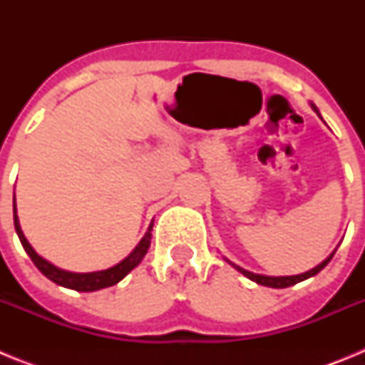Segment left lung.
<instances>
[{
	"label": "left lung",
	"instance_id": "8db88e82",
	"mask_svg": "<svg viewBox=\"0 0 365 365\" xmlns=\"http://www.w3.org/2000/svg\"><path fill=\"white\" fill-rule=\"evenodd\" d=\"M311 108L314 109V111L318 113V115H320V111H318V108H316L314 104H311ZM334 252H336V250H334ZM334 252L331 254V256H327V259L322 261L320 265H316L314 269L307 270V272H303V274H296V276H265V274H254V272H250V270L241 269L240 265H235V263H232V261L227 259V257H225V259H227V263H230V265L234 267V269L237 270V272H241V274H243V276H247L248 279H252V282H256L257 285H265V287H270V289H285V287L296 285V283L303 282V279L312 278V276H316V274L320 272V270H324V267L327 265L329 261L333 259Z\"/></svg>",
	"mask_w": 365,
	"mask_h": 365
}]
</instances>
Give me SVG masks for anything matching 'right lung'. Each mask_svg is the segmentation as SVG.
Returning <instances> with one entry per match:
<instances>
[{"mask_svg":"<svg viewBox=\"0 0 365 365\" xmlns=\"http://www.w3.org/2000/svg\"><path fill=\"white\" fill-rule=\"evenodd\" d=\"M14 228L16 234H18L19 241L24 245L25 252L29 254V257L32 259V263L38 267L45 278H49L51 282H54L56 285L66 287V289H73V291L78 292H95L100 291V289H106V287L117 285L120 279H124L135 267L144 259L146 256L148 248H150L151 243V228H153V222L148 227V232L144 234V237L138 241L137 247L133 248V252L128 257L117 263V265L109 267L106 270H95V272H69V270L58 269L56 265H53L51 261H47L45 257H41L40 254L31 247V243L25 237L24 230L19 227V219L18 214H16V195H14Z\"/></svg>","mask_w":365,"mask_h":365,"instance_id":"add662e5","label":"right lung"}]
</instances>
